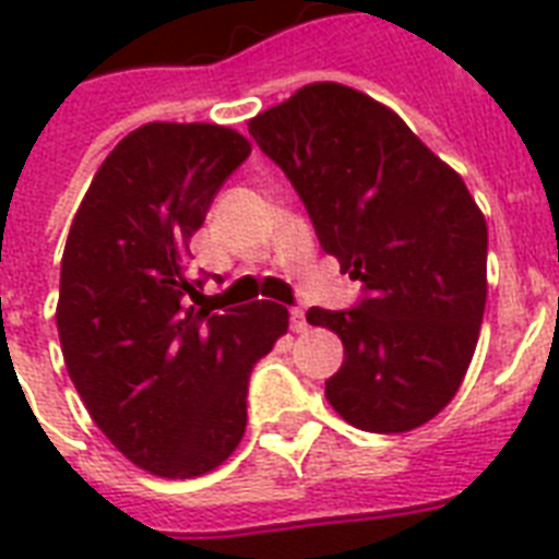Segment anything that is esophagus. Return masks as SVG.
<instances>
[{"instance_id":"34e87169","label":"esophagus","mask_w":559,"mask_h":559,"mask_svg":"<svg viewBox=\"0 0 559 559\" xmlns=\"http://www.w3.org/2000/svg\"><path fill=\"white\" fill-rule=\"evenodd\" d=\"M289 324H293V331L305 333L307 331V319H305V307H289Z\"/></svg>"}]
</instances>
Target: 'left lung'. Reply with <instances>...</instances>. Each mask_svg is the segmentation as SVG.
I'll return each instance as SVG.
<instances>
[{
    "label": "left lung",
    "instance_id": "1",
    "mask_svg": "<svg viewBox=\"0 0 559 559\" xmlns=\"http://www.w3.org/2000/svg\"><path fill=\"white\" fill-rule=\"evenodd\" d=\"M316 237L362 284L307 322L345 345L324 394L362 432H408L459 391L487 301V223L464 179L406 121L342 83H310L249 121Z\"/></svg>",
    "mask_w": 559,
    "mask_h": 559
}]
</instances>
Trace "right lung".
Segmentation results:
<instances>
[{"label": "right lung", "instance_id": "1", "mask_svg": "<svg viewBox=\"0 0 559 559\" xmlns=\"http://www.w3.org/2000/svg\"><path fill=\"white\" fill-rule=\"evenodd\" d=\"M249 153L228 127H139L69 228L57 301L66 368L100 432L156 476H202L235 452L249 373L287 333L275 301L197 307L205 275H188L193 231Z\"/></svg>", "mask_w": 559, "mask_h": 559}]
</instances>
